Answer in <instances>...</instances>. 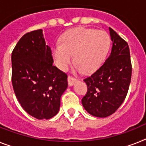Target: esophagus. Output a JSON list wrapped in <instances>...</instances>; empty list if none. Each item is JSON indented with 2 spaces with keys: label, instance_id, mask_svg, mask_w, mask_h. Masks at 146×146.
Listing matches in <instances>:
<instances>
[{
  "label": "esophagus",
  "instance_id": "obj_1",
  "mask_svg": "<svg viewBox=\"0 0 146 146\" xmlns=\"http://www.w3.org/2000/svg\"><path fill=\"white\" fill-rule=\"evenodd\" d=\"M67 81H68V84H69V86H73V84H74V83L77 81V79H75V78H73V77L70 76H69L68 78H67Z\"/></svg>",
  "mask_w": 146,
  "mask_h": 146
}]
</instances>
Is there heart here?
Masks as SVG:
<instances>
[{"label": "heart", "mask_w": 146, "mask_h": 146, "mask_svg": "<svg viewBox=\"0 0 146 146\" xmlns=\"http://www.w3.org/2000/svg\"><path fill=\"white\" fill-rule=\"evenodd\" d=\"M111 46V38L105 31L76 27L62 35L60 44L52 47V56L56 66L66 70L73 58L74 69L91 73L102 63Z\"/></svg>", "instance_id": "b5f03b06"}]
</instances>
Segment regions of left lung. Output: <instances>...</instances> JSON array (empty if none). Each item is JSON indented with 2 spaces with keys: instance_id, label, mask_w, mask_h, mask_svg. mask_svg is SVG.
I'll return each mask as SVG.
<instances>
[{
  "instance_id": "1",
  "label": "left lung",
  "mask_w": 146,
  "mask_h": 146,
  "mask_svg": "<svg viewBox=\"0 0 146 146\" xmlns=\"http://www.w3.org/2000/svg\"><path fill=\"white\" fill-rule=\"evenodd\" d=\"M109 31L113 42L111 54L95 73L84 79L88 91L82 103L96 117H107L117 111L125 99L131 79L128 43L111 27Z\"/></svg>"
}]
</instances>
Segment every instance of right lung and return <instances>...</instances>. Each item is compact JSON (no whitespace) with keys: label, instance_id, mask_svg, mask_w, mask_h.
I'll list each match as a JSON object with an SVG mask.
<instances>
[{"label":"right lung","instance_id":"right-lung-1","mask_svg":"<svg viewBox=\"0 0 146 146\" xmlns=\"http://www.w3.org/2000/svg\"><path fill=\"white\" fill-rule=\"evenodd\" d=\"M52 63L42 29L23 35L12 52L15 94L24 111L38 119L58 113L60 99L68 85L67 74Z\"/></svg>","mask_w":146,"mask_h":146}]
</instances>
